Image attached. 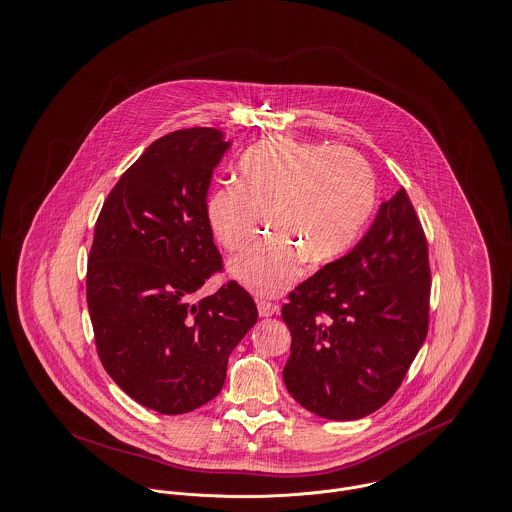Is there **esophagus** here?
I'll return each instance as SVG.
<instances>
[{"instance_id": "34e87169", "label": "esophagus", "mask_w": 512, "mask_h": 512, "mask_svg": "<svg viewBox=\"0 0 512 512\" xmlns=\"http://www.w3.org/2000/svg\"><path fill=\"white\" fill-rule=\"evenodd\" d=\"M257 310H259V316H263V318L279 314V306L269 300H257Z\"/></svg>"}]
</instances>
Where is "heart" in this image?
<instances>
[{"label": "heart", "mask_w": 512, "mask_h": 512, "mask_svg": "<svg viewBox=\"0 0 512 512\" xmlns=\"http://www.w3.org/2000/svg\"><path fill=\"white\" fill-rule=\"evenodd\" d=\"M375 204V176L345 147L269 137L237 163V186H218L206 220L228 253L243 251L269 216L275 231L229 265L235 281L255 294L277 296L298 279L304 261L330 263L365 226Z\"/></svg>", "instance_id": "heart-1"}]
</instances>
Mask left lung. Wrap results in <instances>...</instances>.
<instances>
[{
	"label": "left lung",
	"mask_w": 512,
	"mask_h": 512,
	"mask_svg": "<svg viewBox=\"0 0 512 512\" xmlns=\"http://www.w3.org/2000/svg\"><path fill=\"white\" fill-rule=\"evenodd\" d=\"M428 314V243L400 188L347 255L288 294V393L328 420L379 410L426 340Z\"/></svg>",
	"instance_id": "1"
}]
</instances>
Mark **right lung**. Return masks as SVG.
Segmentation results:
<instances>
[{
	"instance_id": "add662e5",
	"label": "right lung",
	"mask_w": 512,
	"mask_h": 512,
	"mask_svg": "<svg viewBox=\"0 0 512 512\" xmlns=\"http://www.w3.org/2000/svg\"><path fill=\"white\" fill-rule=\"evenodd\" d=\"M228 149L214 127L157 139L121 174L96 222L86 300L100 361L121 391L161 414L216 397L229 353L257 322L235 281L192 302L224 269L206 196Z\"/></svg>"
}]
</instances>
